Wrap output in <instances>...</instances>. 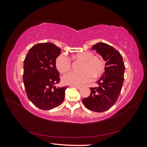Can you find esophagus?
I'll use <instances>...</instances> for the list:
<instances>
[{
  "label": "esophagus",
  "mask_w": 147,
  "mask_h": 147,
  "mask_svg": "<svg viewBox=\"0 0 147 147\" xmlns=\"http://www.w3.org/2000/svg\"><path fill=\"white\" fill-rule=\"evenodd\" d=\"M71 86L74 87V88H76V89H81V87L80 86Z\"/></svg>",
  "instance_id": "esophagus-1"
}]
</instances>
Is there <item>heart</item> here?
Masks as SVG:
<instances>
[{"label":"heart","mask_w":147,"mask_h":147,"mask_svg":"<svg viewBox=\"0 0 147 147\" xmlns=\"http://www.w3.org/2000/svg\"><path fill=\"white\" fill-rule=\"evenodd\" d=\"M75 60L82 61L80 67V73H69L62 77V82L65 84L71 86H82L90 82L93 76L94 79L98 78L105 71V63L102 59L94 56L92 52L85 51L78 53L73 56ZM56 67L61 73H65L70 71L71 61L67 57L61 54L56 60Z\"/></svg>","instance_id":"heart-1"}]
</instances>
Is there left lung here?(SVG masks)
<instances>
[{
	"instance_id": "1",
	"label": "left lung",
	"mask_w": 147,
	"mask_h": 147,
	"mask_svg": "<svg viewBox=\"0 0 147 147\" xmlns=\"http://www.w3.org/2000/svg\"><path fill=\"white\" fill-rule=\"evenodd\" d=\"M106 61L105 71L96 82L98 88H91V94L82 102L89 110L103 112L116 103L124 81V64L123 57L112 46L98 43L92 47Z\"/></svg>"
}]
</instances>
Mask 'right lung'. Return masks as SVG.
Here are the masks:
<instances>
[{
    "instance_id": "add662e5",
    "label": "right lung",
    "mask_w": 147,
    "mask_h": 147,
    "mask_svg": "<svg viewBox=\"0 0 147 147\" xmlns=\"http://www.w3.org/2000/svg\"><path fill=\"white\" fill-rule=\"evenodd\" d=\"M60 54V48L53 43H38L29 50L24 59L23 82L27 96L43 110L56 108L64 100L67 88L55 86L60 81L56 67Z\"/></svg>"
}]
</instances>
